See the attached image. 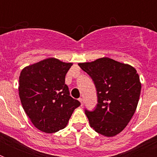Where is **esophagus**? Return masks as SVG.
<instances>
[{
	"label": "esophagus",
	"mask_w": 157,
	"mask_h": 157,
	"mask_svg": "<svg viewBox=\"0 0 157 157\" xmlns=\"http://www.w3.org/2000/svg\"><path fill=\"white\" fill-rule=\"evenodd\" d=\"M79 101L81 102V107H82V106H83V105H84L83 98H79Z\"/></svg>",
	"instance_id": "34e87169"
}]
</instances>
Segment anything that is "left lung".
<instances>
[{"label": "left lung", "instance_id": "1", "mask_svg": "<svg viewBox=\"0 0 157 157\" xmlns=\"http://www.w3.org/2000/svg\"><path fill=\"white\" fill-rule=\"evenodd\" d=\"M95 85L98 104L86 110L90 126L106 137L117 135L126 127L134 116L141 92L136 69L109 58L78 63Z\"/></svg>", "mask_w": 157, "mask_h": 157}]
</instances>
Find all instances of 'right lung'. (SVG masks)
I'll use <instances>...</instances> for the list:
<instances>
[{
	"instance_id": "obj_1",
	"label": "right lung",
	"mask_w": 157,
	"mask_h": 157,
	"mask_svg": "<svg viewBox=\"0 0 157 157\" xmlns=\"http://www.w3.org/2000/svg\"><path fill=\"white\" fill-rule=\"evenodd\" d=\"M71 63L49 58L25 67L20 72L18 94L26 114L34 126L47 134L67 124L81 103L70 96L65 76Z\"/></svg>"
}]
</instances>
